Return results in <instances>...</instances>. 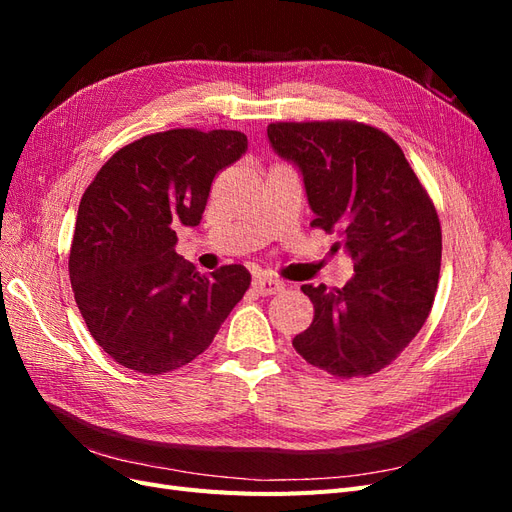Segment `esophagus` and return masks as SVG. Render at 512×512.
<instances>
[{"instance_id":"obj_1","label":"esophagus","mask_w":512,"mask_h":512,"mask_svg":"<svg viewBox=\"0 0 512 512\" xmlns=\"http://www.w3.org/2000/svg\"><path fill=\"white\" fill-rule=\"evenodd\" d=\"M252 288L262 294V297H271V294H277L284 290V284L273 280V277H256V280L252 282Z\"/></svg>"}]
</instances>
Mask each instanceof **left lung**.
Masks as SVG:
<instances>
[{
  "mask_svg": "<svg viewBox=\"0 0 512 512\" xmlns=\"http://www.w3.org/2000/svg\"><path fill=\"white\" fill-rule=\"evenodd\" d=\"M269 143L305 185L312 226L354 260L344 288L303 284L314 320L292 339L303 359L339 378L391 365L425 324L438 290L436 207L389 134L356 121L271 123Z\"/></svg>",
  "mask_w": 512,
  "mask_h": 512,
  "instance_id": "1",
  "label": "left lung"
}]
</instances>
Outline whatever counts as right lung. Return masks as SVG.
I'll use <instances>...</instances> for the list:
<instances>
[{
	"label": "right lung",
	"mask_w": 512,
	"mask_h": 512,
	"mask_svg": "<svg viewBox=\"0 0 512 512\" xmlns=\"http://www.w3.org/2000/svg\"><path fill=\"white\" fill-rule=\"evenodd\" d=\"M247 151L237 130H168L119 149L85 190L70 282L91 337L119 365L166 374L203 354L250 288L241 265L200 275L177 252L211 183Z\"/></svg>",
	"instance_id": "obj_1"
}]
</instances>
